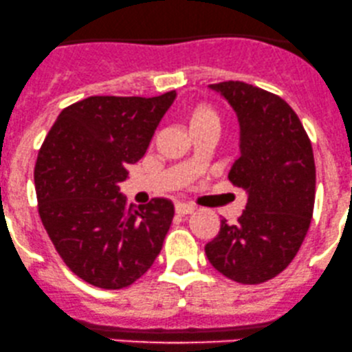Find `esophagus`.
I'll return each instance as SVG.
<instances>
[{"mask_svg": "<svg viewBox=\"0 0 352 352\" xmlns=\"http://www.w3.org/2000/svg\"><path fill=\"white\" fill-rule=\"evenodd\" d=\"M175 210H176L177 214H191L192 211H195V206L188 205V203H181L179 201V203H176Z\"/></svg>", "mask_w": 352, "mask_h": 352, "instance_id": "34e87169", "label": "esophagus"}]
</instances>
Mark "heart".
I'll return each instance as SVG.
<instances>
[{"label":"heart","mask_w":352,"mask_h":352,"mask_svg":"<svg viewBox=\"0 0 352 352\" xmlns=\"http://www.w3.org/2000/svg\"><path fill=\"white\" fill-rule=\"evenodd\" d=\"M188 120H190L191 131L201 129V127L208 126L220 127V117H218L217 111L206 104L192 105L190 112H188Z\"/></svg>","instance_id":"obj_1"}]
</instances>
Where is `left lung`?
<instances>
[{
	"label": "left lung",
	"instance_id": "8db88e82",
	"mask_svg": "<svg viewBox=\"0 0 352 352\" xmlns=\"http://www.w3.org/2000/svg\"><path fill=\"white\" fill-rule=\"evenodd\" d=\"M211 90L232 105L240 127V157L228 179L247 192L235 225L221 218L205 253L220 274L240 283H262L287 268L311 226L316 164L311 141L280 97L245 82Z\"/></svg>",
	"mask_w": 352,
	"mask_h": 352
}]
</instances>
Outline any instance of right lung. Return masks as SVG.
<instances>
[{
	"label": "right lung",
	"mask_w": 352,
	"mask_h": 352,
	"mask_svg": "<svg viewBox=\"0 0 352 352\" xmlns=\"http://www.w3.org/2000/svg\"><path fill=\"white\" fill-rule=\"evenodd\" d=\"M96 96L63 109L35 166L38 213L67 267L100 289H122L160 255L175 217L169 199L126 205L119 184L146 154L176 99Z\"/></svg>",
	"instance_id": "obj_1"
}]
</instances>
